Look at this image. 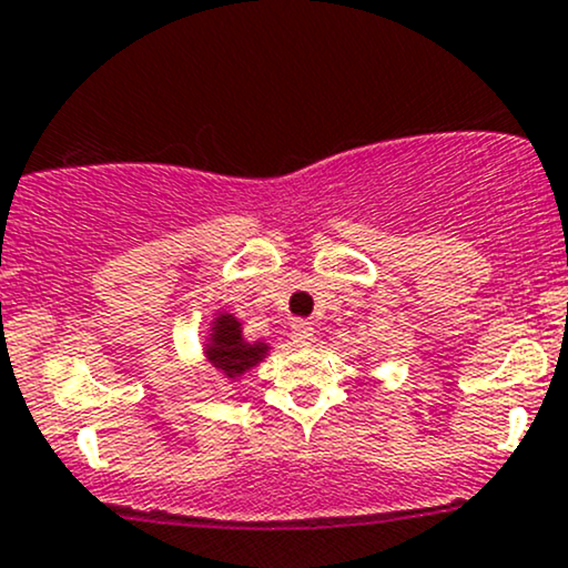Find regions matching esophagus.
Wrapping results in <instances>:
<instances>
[{
	"instance_id": "34e87169",
	"label": "esophagus",
	"mask_w": 568,
	"mask_h": 568,
	"mask_svg": "<svg viewBox=\"0 0 568 568\" xmlns=\"http://www.w3.org/2000/svg\"><path fill=\"white\" fill-rule=\"evenodd\" d=\"M311 339H313L311 322H303V318H300V322L292 324V343L300 345V348H305V345H311Z\"/></svg>"
}]
</instances>
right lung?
<instances>
[{"instance_id":"obj_1","label":"right lung","mask_w":568,"mask_h":568,"mask_svg":"<svg viewBox=\"0 0 568 568\" xmlns=\"http://www.w3.org/2000/svg\"><path fill=\"white\" fill-rule=\"evenodd\" d=\"M265 351H268L265 343H244L242 326L233 316H217L215 326H212V345H206L210 362L229 377L244 375L250 366H255L265 356Z\"/></svg>"}]
</instances>
